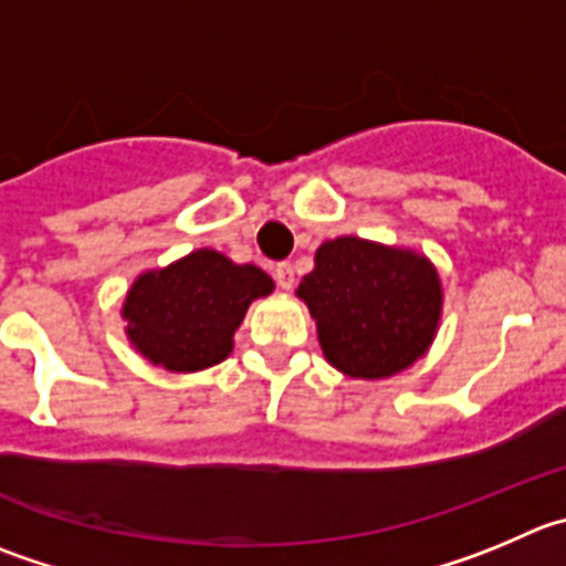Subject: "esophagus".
<instances>
[{"mask_svg": "<svg viewBox=\"0 0 566 566\" xmlns=\"http://www.w3.org/2000/svg\"><path fill=\"white\" fill-rule=\"evenodd\" d=\"M274 280H277V286L283 289V292H289V289L294 286V266H292V263H277V266H274Z\"/></svg>", "mask_w": 566, "mask_h": 566, "instance_id": "34e87169", "label": "esophagus"}]
</instances>
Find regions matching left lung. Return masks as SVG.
<instances>
[{
    "label": "left lung",
    "mask_w": 566,
    "mask_h": 566,
    "mask_svg": "<svg viewBox=\"0 0 566 566\" xmlns=\"http://www.w3.org/2000/svg\"><path fill=\"white\" fill-rule=\"evenodd\" d=\"M297 297L314 316L327 364L355 380L413 367L433 344L444 305L428 255L358 235H338L316 250Z\"/></svg>",
    "instance_id": "8db88e82"
}]
</instances>
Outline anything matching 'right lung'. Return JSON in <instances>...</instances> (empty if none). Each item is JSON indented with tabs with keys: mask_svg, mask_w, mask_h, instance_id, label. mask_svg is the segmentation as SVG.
<instances>
[{
	"mask_svg": "<svg viewBox=\"0 0 566 566\" xmlns=\"http://www.w3.org/2000/svg\"><path fill=\"white\" fill-rule=\"evenodd\" d=\"M272 289L263 269L202 247L133 280L122 303L125 336L149 364L169 373L217 367L233 353L247 308Z\"/></svg>",
	"mask_w": 566,
	"mask_h": 566,
	"instance_id": "obj_1",
	"label": "right lung"
}]
</instances>
